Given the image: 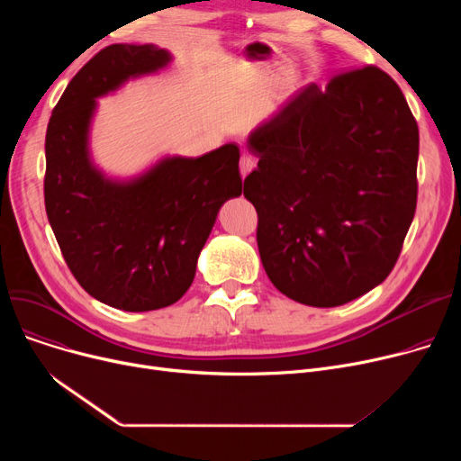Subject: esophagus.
<instances>
[{
	"mask_svg": "<svg viewBox=\"0 0 461 461\" xmlns=\"http://www.w3.org/2000/svg\"><path fill=\"white\" fill-rule=\"evenodd\" d=\"M254 167H256V158H254L252 155L245 153L243 157H240V160H239V169H240V176L247 177V176L252 172Z\"/></svg>",
	"mask_w": 461,
	"mask_h": 461,
	"instance_id": "1",
	"label": "esophagus"
}]
</instances>
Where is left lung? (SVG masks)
<instances>
[{
  "mask_svg": "<svg viewBox=\"0 0 461 461\" xmlns=\"http://www.w3.org/2000/svg\"><path fill=\"white\" fill-rule=\"evenodd\" d=\"M258 167L245 198L278 292L332 308L379 285L417 209L419 127L375 67L303 87L249 136Z\"/></svg>",
  "mask_w": 461,
  "mask_h": 461,
  "instance_id": "left-lung-1",
  "label": "left lung"
}]
</instances>
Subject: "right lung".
<instances>
[{
  "label": "right lung",
  "mask_w": 461,
  "mask_h": 461,
  "mask_svg": "<svg viewBox=\"0 0 461 461\" xmlns=\"http://www.w3.org/2000/svg\"><path fill=\"white\" fill-rule=\"evenodd\" d=\"M172 59L155 44L104 48L68 82L46 129L44 205L61 254L91 297L125 312L186 294L218 211L243 192L237 143L196 158L167 155L127 179L93 162L96 99Z\"/></svg>",
  "instance_id": "obj_1"
}]
</instances>
